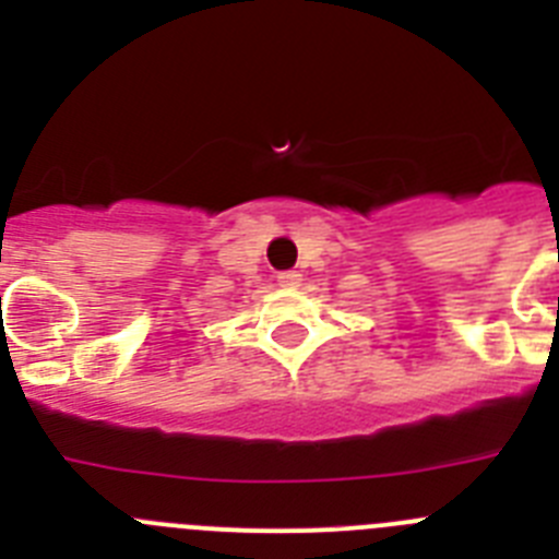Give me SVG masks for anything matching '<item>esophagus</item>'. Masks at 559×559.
<instances>
[{
    "instance_id": "obj_1",
    "label": "esophagus",
    "mask_w": 559,
    "mask_h": 559,
    "mask_svg": "<svg viewBox=\"0 0 559 559\" xmlns=\"http://www.w3.org/2000/svg\"><path fill=\"white\" fill-rule=\"evenodd\" d=\"M276 283L283 285V288H299L302 274H299V271H280V274H276Z\"/></svg>"
}]
</instances>
